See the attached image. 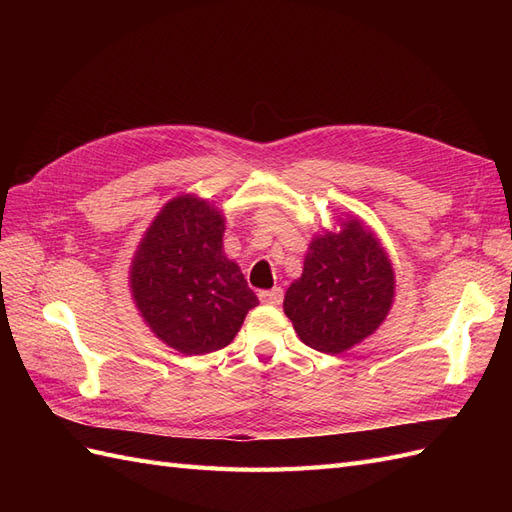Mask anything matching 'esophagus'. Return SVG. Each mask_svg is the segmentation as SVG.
Returning a JSON list of instances; mask_svg holds the SVG:
<instances>
[{"label": "esophagus", "instance_id": "1", "mask_svg": "<svg viewBox=\"0 0 512 512\" xmlns=\"http://www.w3.org/2000/svg\"><path fill=\"white\" fill-rule=\"evenodd\" d=\"M260 301L265 305H280L284 299V290L282 288H271V290H262L260 294Z\"/></svg>", "mask_w": 512, "mask_h": 512}]
</instances>
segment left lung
<instances>
[{"mask_svg":"<svg viewBox=\"0 0 512 512\" xmlns=\"http://www.w3.org/2000/svg\"><path fill=\"white\" fill-rule=\"evenodd\" d=\"M395 297V271L363 220H339L307 247L303 273L286 290L284 312L301 342L339 354L374 333Z\"/></svg>","mask_w":512,"mask_h":512,"instance_id":"left-lung-1","label":"left lung"}]
</instances>
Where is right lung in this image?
<instances>
[{
    "mask_svg": "<svg viewBox=\"0 0 512 512\" xmlns=\"http://www.w3.org/2000/svg\"><path fill=\"white\" fill-rule=\"evenodd\" d=\"M224 230L218 207L183 194L162 207L132 258L136 309L158 339L185 356L228 346L258 305L239 265L224 254Z\"/></svg>",
    "mask_w": 512,
    "mask_h": 512,
    "instance_id": "add662e5",
    "label": "right lung"
}]
</instances>
